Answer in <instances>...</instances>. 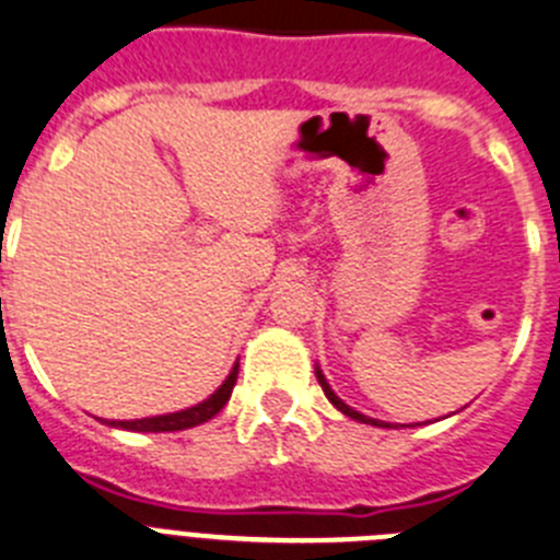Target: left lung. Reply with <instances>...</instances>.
<instances>
[{
  "instance_id": "8db88e82",
  "label": "left lung",
  "mask_w": 560,
  "mask_h": 560,
  "mask_svg": "<svg viewBox=\"0 0 560 560\" xmlns=\"http://www.w3.org/2000/svg\"><path fill=\"white\" fill-rule=\"evenodd\" d=\"M315 376H317V382H320V387H324L326 399H329L331 405H335L337 410L342 412V416L354 418V421H360V424H371V427H385V430H393V424H387V421H380V418H371V416H362V412H357L354 407H349V405H346V401H342L340 396H337V393L331 390V387H329V382H326V376H324V371H320V368H317V365H315Z\"/></svg>"
}]
</instances>
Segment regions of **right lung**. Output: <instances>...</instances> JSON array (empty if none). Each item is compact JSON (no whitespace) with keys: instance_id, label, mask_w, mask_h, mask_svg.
Wrapping results in <instances>:
<instances>
[{"instance_id":"right-lung-1","label":"right lung","mask_w":560,"mask_h":560,"mask_svg":"<svg viewBox=\"0 0 560 560\" xmlns=\"http://www.w3.org/2000/svg\"><path fill=\"white\" fill-rule=\"evenodd\" d=\"M236 374H240V362H234V368H231V374L225 376L223 385L211 393L209 399H203L195 407H186V410H178V412H167V416L136 418V421H103V424L117 427V430H130V432H178V430H189V427H198L223 410L225 401L231 399V390H234L236 385Z\"/></svg>"}]
</instances>
